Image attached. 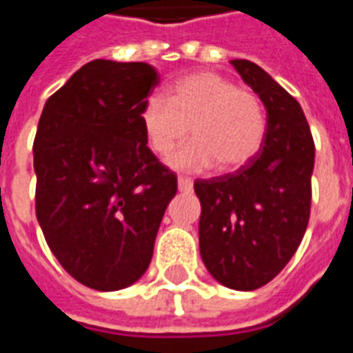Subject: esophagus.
<instances>
[{
    "mask_svg": "<svg viewBox=\"0 0 353 353\" xmlns=\"http://www.w3.org/2000/svg\"><path fill=\"white\" fill-rule=\"evenodd\" d=\"M177 187H179V191H191V189H192V179H191V177L179 176V177H177Z\"/></svg>",
    "mask_w": 353,
    "mask_h": 353,
    "instance_id": "34e87169",
    "label": "esophagus"
}]
</instances>
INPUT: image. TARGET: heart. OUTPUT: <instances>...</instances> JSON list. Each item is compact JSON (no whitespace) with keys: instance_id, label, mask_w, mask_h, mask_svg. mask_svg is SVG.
<instances>
[{"instance_id":"1","label":"heart","mask_w":353,"mask_h":353,"mask_svg":"<svg viewBox=\"0 0 353 353\" xmlns=\"http://www.w3.org/2000/svg\"><path fill=\"white\" fill-rule=\"evenodd\" d=\"M151 151L168 157L189 136L194 141L179 149L170 164L179 170H206L219 162L234 170L252 161L266 130L259 96L214 72L187 75L172 85L168 98L149 96L139 111Z\"/></svg>"}]
</instances>
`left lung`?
Returning a JSON list of instances; mask_svg holds the SVG:
<instances>
[{
    "label": "left lung",
    "mask_w": 353,
    "mask_h": 353,
    "mask_svg": "<svg viewBox=\"0 0 353 353\" xmlns=\"http://www.w3.org/2000/svg\"><path fill=\"white\" fill-rule=\"evenodd\" d=\"M266 109V134L234 174L196 179L200 255L215 280L253 291L276 278L301 245L312 202L314 139L291 94L250 60H230Z\"/></svg>",
    "instance_id": "1"
}]
</instances>
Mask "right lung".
I'll use <instances>...</instances> for the list:
<instances>
[{
  "label": "right lung",
  "instance_id": "obj_1",
  "mask_svg": "<svg viewBox=\"0 0 353 353\" xmlns=\"http://www.w3.org/2000/svg\"><path fill=\"white\" fill-rule=\"evenodd\" d=\"M157 85L153 65L92 60L50 96L37 124V221L65 272L96 291L143 276L177 192L139 121Z\"/></svg>",
  "mask_w": 353,
  "mask_h": 353
}]
</instances>
